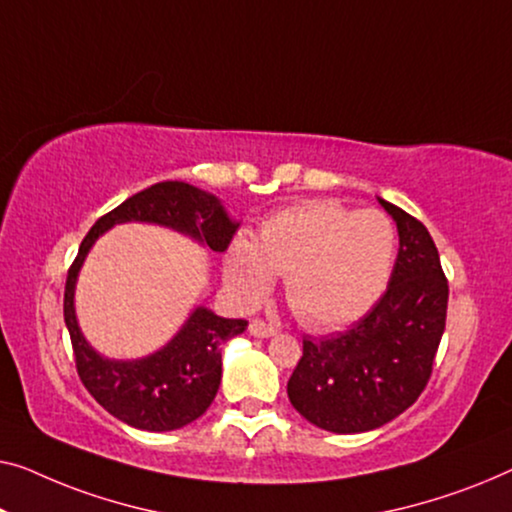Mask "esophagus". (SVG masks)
<instances>
[{
    "label": "esophagus",
    "instance_id": "esophagus-1",
    "mask_svg": "<svg viewBox=\"0 0 512 512\" xmlns=\"http://www.w3.org/2000/svg\"><path fill=\"white\" fill-rule=\"evenodd\" d=\"M248 331L253 336H257V338H269V336H273L276 334V329H273L271 325H266V322H262V320H253L248 325Z\"/></svg>",
    "mask_w": 512,
    "mask_h": 512
}]
</instances>
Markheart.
Here are the masks:
<instances>
[{
	"mask_svg": "<svg viewBox=\"0 0 512 512\" xmlns=\"http://www.w3.org/2000/svg\"><path fill=\"white\" fill-rule=\"evenodd\" d=\"M397 255L392 222L378 211L338 201H308L271 215L257 243L236 239L225 253V280L241 304L253 306L285 276V297L311 329L362 318L385 292Z\"/></svg>",
	"mask_w": 512,
	"mask_h": 512,
	"instance_id": "heart-1",
	"label": "heart"
}]
</instances>
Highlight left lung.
Segmentation results:
<instances>
[{"instance_id": "obj_1", "label": "left lung", "mask_w": 512, "mask_h": 512, "mask_svg": "<svg viewBox=\"0 0 512 512\" xmlns=\"http://www.w3.org/2000/svg\"><path fill=\"white\" fill-rule=\"evenodd\" d=\"M399 232L390 285L348 331L304 338V355L287 380L292 406L315 427L362 434L413 406L429 383L445 329L448 280L427 227L380 199Z\"/></svg>"}]
</instances>
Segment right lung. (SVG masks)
Returning a JSON list of instances; mask_svg holds the SVG:
<instances>
[{"label": "right lung", "instance_id": "1", "mask_svg": "<svg viewBox=\"0 0 512 512\" xmlns=\"http://www.w3.org/2000/svg\"><path fill=\"white\" fill-rule=\"evenodd\" d=\"M125 222H150L199 241L213 253H225L239 229L211 192L183 181H164L136 192L99 218L85 236L64 287V322L74 345L76 369L92 397L113 417L143 431L181 429L206 413L222 378L220 345L246 331V320L220 318L197 306L178 334L153 355L109 359L85 341L76 320L74 292L78 271L104 232Z\"/></svg>", "mask_w": 512, "mask_h": 512}]
</instances>
